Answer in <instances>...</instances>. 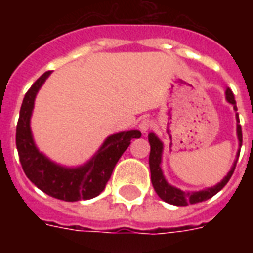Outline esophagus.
Wrapping results in <instances>:
<instances>
[{"label":"esophagus","mask_w":253,"mask_h":253,"mask_svg":"<svg viewBox=\"0 0 253 253\" xmlns=\"http://www.w3.org/2000/svg\"><path fill=\"white\" fill-rule=\"evenodd\" d=\"M139 128H140V131L142 132H144L146 134L147 131H150L151 128H152V121H150V119H143L142 122L139 123Z\"/></svg>","instance_id":"obj_1"}]
</instances>
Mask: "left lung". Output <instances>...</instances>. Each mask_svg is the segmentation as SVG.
Returning <instances> with one entry per match:
<instances>
[{"instance_id":"1","label":"left lung","mask_w":253,"mask_h":253,"mask_svg":"<svg viewBox=\"0 0 253 253\" xmlns=\"http://www.w3.org/2000/svg\"><path fill=\"white\" fill-rule=\"evenodd\" d=\"M226 99L228 102L231 103L234 106V110H238L236 107L235 98H234V94L230 87L226 89ZM236 134H238V139H239V146L242 147V142H243V135H242V126L239 125V114L236 113ZM148 142L151 144V152H150V169H151V181H152V185H154L155 192L158 193V196L162 198L163 201H166L167 204L174 205V206H186V205L190 204H198V202H202V201H206L209 198H211L212 196H215L216 193L222 190L224 188V185L227 184L228 180L231 178L232 173L235 170L236 162H234V166L230 169V172L227 173V176L224 177L223 180L220 181L219 184H216L215 186H211V188L204 189V190H200V192H184L178 188H174L170 184H168L166 180V177L163 174L162 170V154H163V143L160 142V139L151 132L148 135ZM240 151H238V158H239Z\"/></svg>"}]
</instances>
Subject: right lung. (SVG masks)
I'll return each mask as SVG.
<instances>
[{
    "label": "right lung",
    "instance_id": "1",
    "mask_svg": "<svg viewBox=\"0 0 253 253\" xmlns=\"http://www.w3.org/2000/svg\"><path fill=\"white\" fill-rule=\"evenodd\" d=\"M49 75L51 71L43 73L27 90L22 102L15 135L19 162L27 178L45 194L67 202L90 200L105 189L119 158L130 146L131 140L140 138L142 132L131 130L110 135L97 154L77 168H67L51 162L39 152L30 128L34 101Z\"/></svg>",
    "mask_w": 253,
    "mask_h": 253
}]
</instances>
